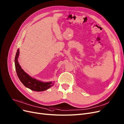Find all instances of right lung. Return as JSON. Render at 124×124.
<instances>
[{"instance_id":"right-lung-1","label":"right lung","mask_w":124,"mask_h":124,"mask_svg":"<svg viewBox=\"0 0 124 124\" xmlns=\"http://www.w3.org/2000/svg\"><path fill=\"white\" fill-rule=\"evenodd\" d=\"M19 54V49L17 50L15 58V65L16 71L18 78L20 80L23 84V85L26 87L31 89V90L36 92H42L47 90V89L51 87L53 84L51 82H43L32 78L27 74L25 72L18 62V57Z\"/></svg>"}]
</instances>
